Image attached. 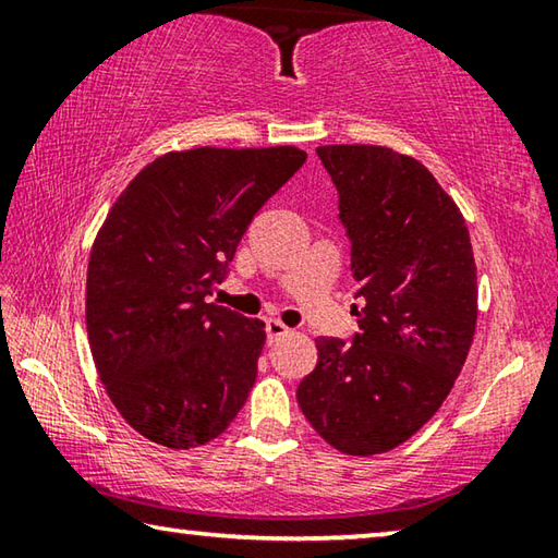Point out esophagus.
Returning <instances> with one entry per match:
<instances>
[{
  "instance_id": "1",
  "label": "esophagus",
  "mask_w": 558,
  "mask_h": 558,
  "mask_svg": "<svg viewBox=\"0 0 558 558\" xmlns=\"http://www.w3.org/2000/svg\"><path fill=\"white\" fill-rule=\"evenodd\" d=\"M290 332V327H286L280 323V319H268L266 323V335H268V344L278 342L280 337H286Z\"/></svg>"
}]
</instances>
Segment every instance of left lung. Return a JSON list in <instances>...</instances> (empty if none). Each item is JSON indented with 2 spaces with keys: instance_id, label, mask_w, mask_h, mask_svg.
I'll use <instances>...</instances> for the list:
<instances>
[{
  "instance_id": "8db88e82",
  "label": "left lung",
  "mask_w": 558,
  "mask_h": 558,
  "mask_svg": "<svg viewBox=\"0 0 558 558\" xmlns=\"http://www.w3.org/2000/svg\"><path fill=\"white\" fill-rule=\"evenodd\" d=\"M339 194L359 282L352 344L319 337L298 386L305 418L347 456H379L426 426L465 364L477 270L465 219L418 159L376 145L317 147Z\"/></svg>"
}]
</instances>
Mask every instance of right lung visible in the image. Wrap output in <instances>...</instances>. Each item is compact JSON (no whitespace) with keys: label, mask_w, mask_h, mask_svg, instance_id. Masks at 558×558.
I'll return each mask as SVG.
<instances>
[{"label":"right lung","mask_w":558,"mask_h":558,"mask_svg":"<svg viewBox=\"0 0 558 558\" xmlns=\"http://www.w3.org/2000/svg\"><path fill=\"white\" fill-rule=\"evenodd\" d=\"M305 159L290 145L167 153L112 204L88 260L86 325L100 381L140 436L204 446L248 399L266 325L209 295Z\"/></svg>","instance_id":"obj_1"}]
</instances>
